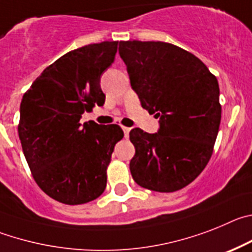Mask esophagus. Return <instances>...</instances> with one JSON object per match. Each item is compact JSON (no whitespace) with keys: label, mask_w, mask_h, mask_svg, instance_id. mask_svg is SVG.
<instances>
[{"label":"esophagus","mask_w":252,"mask_h":252,"mask_svg":"<svg viewBox=\"0 0 252 252\" xmlns=\"http://www.w3.org/2000/svg\"><path fill=\"white\" fill-rule=\"evenodd\" d=\"M123 131H124V135H126V138H128L129 131H130V128H128V126H123Z\"/></svg>","instance_id":"34e87169"}]
</instances>
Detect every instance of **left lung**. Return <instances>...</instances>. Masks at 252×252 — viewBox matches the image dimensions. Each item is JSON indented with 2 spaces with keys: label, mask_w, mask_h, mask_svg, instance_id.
I'll return each instance as SVG.
<instances>
[{
  "label": "left lung",
  "mask_w": 252,
  "mask_h": 252,
  "mask_svg": "<svg viewBox=\"0 0 252 252\" xmlns=\"http://www.w3.org/2000/svg\"><path fill=\"white\" fill-rule=\"evenodd\" d=\"M119 55L142 106L159 119L157 133H129L131 177L151 191H178L212 156L221 122L219 81L193 54L167 42L121 41Z\"/></svg>",
  "instance_id": "obj_1"
}]
</instances>
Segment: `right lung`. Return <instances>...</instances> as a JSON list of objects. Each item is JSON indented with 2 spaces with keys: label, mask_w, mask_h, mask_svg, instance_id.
I'll list each match as a JSON object with an SVG mask.
<instances>
[{
  "label": "right lung",
  "mask_w": 252,
  "mask_h": 252,
  "mask_svg": "<svg viewBox=\"0 0 252 252\" xmlns=\"http://www.w3.org/2000/svg\"><path fill=\"white\" fill-rule=\"evenodd\" d=\"M118 41H104L65 54L41 72L22 96L19 137L27 164L42 191L65 205L98 198L106 168L124 133L117 124H80L81 114L103 106V72Z\"/></svg>",
  "instance_id": "right-lung-1"
}]
</instances>
